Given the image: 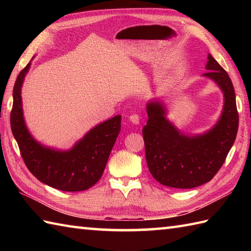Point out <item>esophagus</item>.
<instances>
[{
  "mask_svg": "<svg viewBox=\"0 0 251 251\" xmlns=\"http://www.w3.org/2000/svg\"><path fill=\"white\" fill-rule=\"evenodd\" d=\"M129 121L135 125H139L140 124V117L138 114H132L129 116Z\"/></svg>",
  "mask_w": 251,
  "mask_h": 251,
  "instance_id": "obj_1",
  "label": "esophagus"
}]
</instances>
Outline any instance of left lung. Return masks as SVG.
<instances>
[{
	"instance_id": "1",
	"label": "left lung",
	"mask_w": 251,
	"mask_h": 251,
	"mask_svg": "<svg viewBox=\"0 0 251 251\" xmlns=\"http://www.w3.org/2000/svg\"><path fill=\"white\" fill-rule=\"evenodd\" d=\"M202 76L217 84L223 94V106L214 126L201 134L181 131L167 117L162 99L147 102L148 123L142 134L149 170L163 185L192 189L209 182L225 163L235 141L238 113L231 78L219 63L208 54Z\"/></svg>"
}]
</instances>
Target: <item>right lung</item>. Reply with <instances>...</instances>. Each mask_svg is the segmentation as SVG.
<instances>
[{
    "label": "right lung",
    "instance_id": "add662e5",
    "mask_svg": "<svg viewBox=\"0 0 251 251\" xmlns=\"http://www.w3.org/2000/svg\"><path fill=\"white\" fill-rule=\"evenodd\" d=\"M31 61L16 79L10 113V126L21 156L31 174L42 183L66 192L88 190L103 174L120 134L122 116L115 115L94 126L69 150L44 146L32 136L24 115L21 88Z\"/></svg>",
    "mask_w": 251,
    "mask_h": 251
}]
</instances>
